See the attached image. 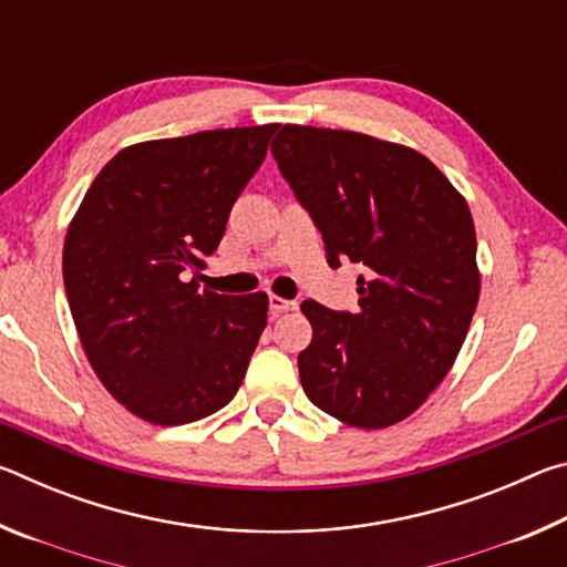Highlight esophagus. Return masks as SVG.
Listing matches in <instances>:
<instances>
[{
  "label": "esophagus",
  "instance_id": "obj_1",
  "mask_svg": "<svg viewBox=\"0 0 567 567\" xmlns=\"http://www.w3.org/2000/svg\"><path fill=\"white\" fill-rule=\"evenodd\" d=\"M290 310H297L295 300H285V297H280V295H270V312L272 315H282Z\"/></svg>",
  "mask_w": 567,
  "mask_h": 567
}]
</instances>
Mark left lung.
Instances as JSON below:
<instances>
[{
	"label": "left lung",
	"mask_w": 567,
	"mask_h": 567,
	"mask_svg": "<svg viewBox=\"0 0 567 567\" xmlns=\"http://www.w3.org/2000/svg\"><path fill=\"white\" fill-rule=\"evenodd\" d=\"M272 155L322 233L330 267L354 262L358 310L305 300V395L344 425L410 417L453 368L480 297L465 197L425 155L348 130L285 124Z\"/></svg>",
	"instance_id": "obj_1"
}]
</instances>
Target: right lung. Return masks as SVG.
<instances>
[{
	"label": "right lung",
	"instance_id": "obj_1",
	"mask_svg": "<svg viewBox=\"0 0 567 567\" xmlns=\"http://www.w3.org/2000/svg\"><path fill=\"white\" fill-rule=\"evenodd\" d=\"M277 124L152 140L117 152L66 229L62 275L84 354L152 425L225 408L267 328V295L199 292L205 265Z\"/></svg>",
	"mask_w": 567,
	"mask_h": 567
}]
</instances>
